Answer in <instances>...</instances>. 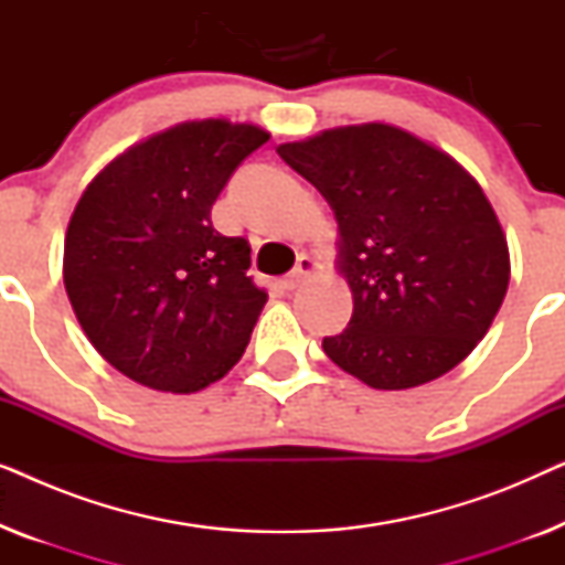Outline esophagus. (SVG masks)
I'll return each mask as SVG.
<instances>
[{
  "instance_id": "1",
  "label": "esophagus",
  "mask_w": 565,
  "mask_h": 565,
  "mask_svg": "<svg viewBox=\"0 0 565 565\" xmlns=\"http://www.w3.org/2000/svg\"><path fill=\"white\" fill-rule=\"evenodd\" d=\"M319 273H321V265L316 262V257H311V254H300L296 267H292V273L285 277V288L296 290L308 280V277H316Z\"/></svg>"
}]
</instances>
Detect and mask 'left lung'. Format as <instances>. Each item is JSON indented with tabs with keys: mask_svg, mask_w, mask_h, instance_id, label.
<instances>
[{
	"mask_svg": "<svg viewBox=\"0 0 565 565\" xmlns=\"http://www.w3.org/2000/svg\"><path fill=\"white\" fill-rule=\"evenodd\" d=\"M277 153L327 198L352 319L327 358L377 391L416 388L460 365L497 319L509 246L481 184L404 128L321 130Z\"/></svg>",
	"mask_w": 565,
	"mask_h": 565,
	"instance_id": "obj_1",
	"label": "left lung"
}]
</instances>
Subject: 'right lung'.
Listing matches in <instances>:
<instances>
[{"label": "right lung", "instance_id": "add662e5", "mask_svg": "<svg viewBox=\"0 0 565 565\" xmlns=\"http://www.w3.org/2000/svg\"><path fill=\"white\" fill-rule=\"evenodd\" d=\"M269 141L252 122L188 120L118 153L82 192L64 285L92 347L130 381L198 393L242 360L267 292L252 246L213 228L234 169Z\"/></svg>", "mask_w": 565, "mask_h": 565}]
</instances>
